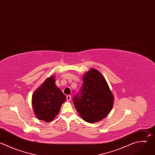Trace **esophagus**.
I'll return each instance as SVG.
<instances>
[{
    "mask_svg": "<svg viewBox=\"0 0 155 155\" xmlns=\"http://www.w3.org/2000/svg\"><path fill=\"white\" fill-rule=\"evenodd\" d=\"M66 99H67V101H70L71 100V95H68L66 96Z\"/></svg>",
    "mask_w": 155,
    "mask_h": 155,
    "instance_id": "esophagus-1",
    "label": "esophagus"
}]
</instances>
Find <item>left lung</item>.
<instances>
[{
	"label": "left lung",
	"instance_id": "1",
	"mask_svg": "<svg viewBox=\"0 0 155 155\" xmlns=\"http://www.w3.org/2000/svg\"><path fill=\"white\" fill-rule=\"evenodd\" d=\"M73 102L81 118L94 123L109 114L114 97L104 76L97 70L91 69L84 75L81 88L74 97Z\"/></svg>",
	"mask_w": 155,
	"mask_h": 155
}]
</instances>
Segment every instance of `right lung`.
Masks as SVG:
<instances>
[{
    "label": "right lung",
    "mask_w": 155,
    "mask_h": 155,
    "mask_svg": "<svg viewBox=\"0 0 155 155\" xmlns=\"http://www.w3.org/2000/svg\"><path fill=\"white\" fill-rule=\"evenodd\" d=\"M66 100L65 95L55 84L54 76L48 78L33 95L32 106L35 116L46 122L51 121Z\"/></svg>",
    "instance_id": "1"
}]
</instances>
